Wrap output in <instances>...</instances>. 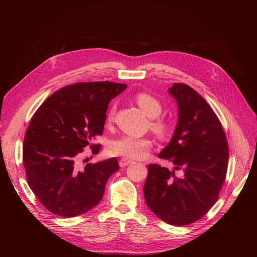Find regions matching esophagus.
Wrapping results in <instances>:
<instances>
[{
    "mask_svg": "<svg viewBox=\"0 0 257 257\" xmlns=\"http://www.w3.org/2000/svg\"><path fill=\"white\" fill-rule=\"evenodd\" d=\"M131 163H132V160H128V159H125V158H122V159H120L119 165H120L121 167H124V166H126V165L131 164Z\"/></svg>",
    "mask_w": 257,
    "mask_h": 257,
    "instance_id": "1",
    "label": "esophagus"
}]
</instances>
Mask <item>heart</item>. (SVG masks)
Returning <instances> with one entry per match:
<instances>
[{
  "label": "heart",
  "mask_w": 257,
  "mask_h": 257,
  "mask_svg": "<svg viewBox=\"0 0 257 257\" xmlns=\"http://www.w3.org/2000/svg\"><path fill=\"white\" fill-rule=\"evenodd\" d=\"M135 102L145 114L150 118V130L161 139L167 138L172 133V125L165 119L160 118L163 106L158 98L148 94L138 93L135 96ZM114 115V106H112L107 114L108 121H111ZM153 143L150 138H135L131 136H122L109 145V152L113 155H119L130 160L145 158L150 151Z\"/></svg>",
  "instance_id": "obj_1"
}]
</instances>
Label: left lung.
<instances>
[{"label":"left lung","mask_w":257,"mask_h":257,"mask_svg":"<svg viewBox=\"0 0 257 257\" xmlns=\"http://www.w3.org/2000/svg\"><path fill=\"white\" fill-rule=\"evenodd\" d=\"M178 105V123L172 141L159 158L173 162L174 170L148 165L144 185L147 206L161 220L182 226L201 219L219 197L226 177L228 145L212 108L184 83L168 90ZM182 169L178 178L174 170Z\"/></svg>","instance_id":"obj_1"}]
</instances>
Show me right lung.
Wrapping results in <instances>:
<instances>
[{
    "label": "right lung",
    "mask_w": 257,
    "mask_h": 257,
    "mask_svg": "<svg viewBox=\"0 0 257 257\" xmlns=\"http://www.w3.org/2000/svg\"><path fill=\"white\" fill-rule=\"evenodd\" d=\"M126 84L110 81L78 82L58 90L36 110L23 142V165L30 189L50 212L72 217L95 207L108 179L119 170L115 158L80 168L77 160L85 147L93 153L100 145L110 100Z\"/></svg>",
    "instance_id": "1"
}]
</instances>
